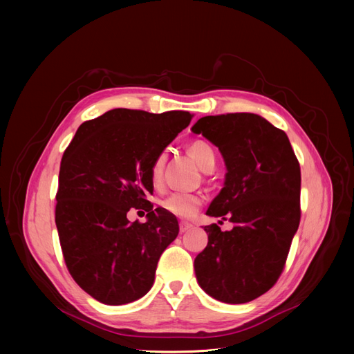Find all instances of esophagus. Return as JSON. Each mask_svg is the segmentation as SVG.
Instances as JSON below:
<instances>
[{"instance_id": "34e87169", "label": "esophagus", "mask_w": 354, "mask_h": 354, "mask_svg": "<svg viewBox=\"0 0 354 354\" xmlns=\"http://www.w3.org/2000/svg\"><path fill=\"white\" fill-rule=\"evenodd\" d=\"M191 228H192V224H189V222H187V221H180L179 222V231H180V234L189 231Z\"/></svg>"}]
</instances>
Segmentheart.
Returning a JSON list of instances; mask_svg holds the SVG:
<instances>
[{"mask_svg":"<svg viewBox=\"0 0 354 354\" xmlns=\"http://www.w3.org/2000/svg\"><path fill=\"white\" fill-rule=\"evenodd\" d=\"M188 153L189 156L201 166L203 171H211L215 165V152L209 143L203 140H194L188 145ZM162 172H163V155H160L152 166L151 171V180L153 187H159L162 180ZM203 203L202 196L196 194H183V192H175L163 198L159 205L160 208L171 214L176 218L188 219L195 216Z\"/></svg>","mask_w":354,"mask_h":354,"instance_id":"1","label":"heart"}]
</instances>
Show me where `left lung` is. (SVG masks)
Instances as JSON below:
<instances>
[{
  "mask_svg": "<svg viewBox=\"0 0 354 354\" xmlns=\"http://www.w3.org/2000/svg\"><path fill=\"white\" fill-rule=\"evenodd\" d=\"M192 132L218 146L227 165L225 185L207 215L234 224L231 231L205 227L196 280L222 303L252 301L280 278L299 230L300 163L283 130L254 113L201 118Z\"/></svg>",
  "mask_w": 354,
  "mask_h": 354,
  "instance_id": "8db88e82",
  "label": "left lung"
}]
</instances>
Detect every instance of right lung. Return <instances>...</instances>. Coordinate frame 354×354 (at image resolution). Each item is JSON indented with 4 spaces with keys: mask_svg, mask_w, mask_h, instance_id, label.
Listing matches in <instances>:
<instances>
[{
    "mask_svg": "<svg viewBox=\"0 0 354 354\" xmlns=\"http://www.w3.org/2000/svg\"><path fill=\"white\" fill-rule=\"evenodd\" d=\"M192 118L182 110L113 109L84 122L64 151L55 195L63 257L73 280L103 304L143 297L178 236L176 216L153 208L147 196L153 162ZM132 207L148 221L130 223Z\"/></svg>",
    "mask_w": 354,
    "mask_h": 354,
    "instance_id": "add662e5",
    "label": "right lung"
}]
</instances>
